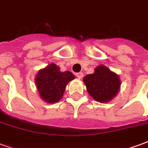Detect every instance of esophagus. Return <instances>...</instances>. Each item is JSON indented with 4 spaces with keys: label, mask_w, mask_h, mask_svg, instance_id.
Here are the masks:
<instances>
[{
    "label": "esophagus",
    "mask_w": 148,
    "mask_h": 148,
    "mask_svg": "<svg viewBox=\"0 0 148 148\" xmlns=\"http://www.w3.org/2000/svg\"><path fill=\"white\" fill-rule=\"evenodd\" d=\"M76 76H77V78H79V79H81V78H82V77H83V74H82V73H77V74H76Z\"/></svg>",
    "instance_id": "1"
}]
</instances>
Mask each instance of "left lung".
I'll use <instances>...</instances> for the list:
<instances>
[{
  "mask_svg": "<svg viewBox=\"0 0 148 148\" xmlns=\"http://www.w3.org/2000/svg\"><path fill=\"white\" fill-rule=\"evenodd\" d=\"M83 82L90 96L101 103H108L113 99L121 85L117 74L104 65L97 66L93 74L86 75Z\"/></svg>",
  "mask_w": 148,
  "mask_h": 148,
  "instance_id": "1",
  "label": "left lung"
}]
</instances>
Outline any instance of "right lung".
Masks as SVG:
<instances>
[{
	"mask_svg": "<svg viewBox=\"0 0 148 148\" xmlns=\"http://www.w3.org/2000/svg\"><path fill=\"white\" fill-rule=\"evenodd\" d=\"M74 78L71 72H62L57 65L51 63L38 71L35 83L41 99L52 104L62 99L66 85Z\"/></svg>",
	"mask_w": 148,
	"mask_h": 148,
	"instance_id": "1",
	"label": "right lung"
}]
</instances>
